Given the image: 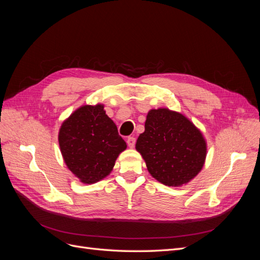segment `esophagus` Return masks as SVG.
<instances>
[{"label": "esophagus", "instance_id": "1", "mask_svg": "<svg viewBox=\"0 0 260 260\" xmlns=\"http://www.w3.org/2000/svg\"><path fill=\"white\" fill-rule=\"evenodd\" d=\"M127 144H128V146H129L130 148H132L133 146H135V144H136V139L133 138V137H129V138L127 139Z\"/></svg>", "mask_w": 260, "mask_h": 260}]
</instances>
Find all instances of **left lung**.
<instances>
[{"label":"left lung","instance_id":"obj_1","mask_svg":"<svg viewBox=\"0 0 260 260\" xmlns=\"http://www.w3.org/2000/svg\"><path fill=\"white\" fill-rule=\"evenodd\" d=\"M149 174L168 186H181L199 175L207 144L203 133L184 115L168 108L151 109L145 130L137 140Z\"/></svg>","mask_w":260,"mask_h":260}]
</instances>
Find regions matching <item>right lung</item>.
<instances>
[{
    "label": "right lung",
    "mask_w": 260,
    "mask_h": 260,
    "mask_svg": "<svg viewBox=\"0 0 260 260\" xmlns=\"http://www.w3.org/2000/svg\"><path fill=\"white\" fill-rule=\"evenodd\" d=\"M58 143L66 166L84 184L107 177L117 157L127 148L103 104L76 109L61 123Z\"/></svg>",
    "instance_id": "1"
}]
</instances>
